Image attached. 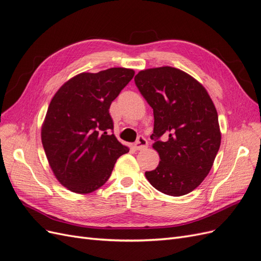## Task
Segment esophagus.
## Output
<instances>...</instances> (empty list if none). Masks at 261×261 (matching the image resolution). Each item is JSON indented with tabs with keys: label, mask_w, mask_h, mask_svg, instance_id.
Returning <instances> with one entry per match:
<instances>
[{
	"label": "esophagus",
	"mask_w": 261,
	"mask_h": 261,
	"mask_svg": "<svg viewBox=\"0 0 261 261\" xmlns=\"http://www.w3.org/2000/svg\"><path fill=\"white\" fill-rule=\"evenodd\" d=\"M147 147H148V141L143 136H139L138 139L136 140V143L134 144V149L136 150H145Z\"/></svg>",
	"instance_id": "esophagus-1"
}]
</instances>
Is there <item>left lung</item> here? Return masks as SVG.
<instances>
[{
	"label": "left lung",
	"mask_w": 261,
	"mask_h": 261,
	"mask_svg": "<svg viewBox=\"0 0 261 261\" xmlns=\"http://www.w3.org/2000/svg\"><path fill=\"white\" fill-rule=\"evenodd\" d=\"M135 84L153 109L152 148L160 156L146 178L165 195L193 192L209 174L221 145L218 113L209 93L194 77L171 66L140 70Z\"/></svg>",
	"instance_id": "1"
}]
</instances>
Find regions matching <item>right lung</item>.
Masks as SVG:
<instances>
[{"label":"right lung","instance_id":"obj_1","mask_svg":"<svg viewBox=\"0 0 261 261\" xmlns=\"http://www.w3.org/2000/svg\"><path fill=\"white\" fill-rule=\"evenodd\" d=\"M134 75L133 69L124 67L81 73L52 98L41 140L54 176L68 191H97L109 179L118 158L129 151L112 134L109 109Z\"/></svg>","mask_w":261,"mask_h":261}]
</instances>
